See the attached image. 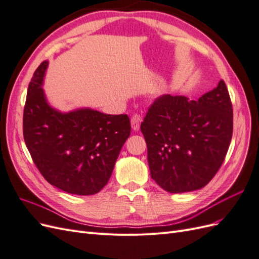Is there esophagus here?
<instances>
[{"instance_id":"34e87169","label":"esophagus","mask_w":259,"mask_h":259,"mask_svg":"<svg viewBox=\"0 0 259 259\" xmlns=\"http://www.w3.org/2000/svg\"><path fill=\"white\" fill-rule=\"evenodd\" d=\"M142 120L143 117L140 114L138 113H135L133 114L132 117H131V124H132V128L134 131H138L139 127H140V123H142Z\"/></svg>"}]
</instances>
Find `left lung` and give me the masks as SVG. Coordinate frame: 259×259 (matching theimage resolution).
<instances>
[{"instance_id":"1","label":"left lung","mask_w":259,"mask_h":259,"mask_svg":"<svg viewBox=\"0 0 259 259\" xmlns=\"http://www.w3.org/2000/svg\"><path fill=\"white\" fill-rule=\"evenodd\" d=\"M232 128L224 80L197 101L169 94L156 98L140 125L151 178L170 193L201 189L221 168Z\"/></svg>"}]
</instances>
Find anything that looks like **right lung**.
I'll list each match as a JSON object with an SVG mask.
<instances>
[{"label": "right lung", "instance_id": "add662e5", "mask_svg": "<svg viewBox=\"0 0 259 259\" xmlns=\"http://www.w3.org/2000/svg\"><path fill=\"white\" fill-rule=\"evenodd\" d=\"M48 65L43 61L37 67L28 86L22 120L26 146L51 185L72 194H95L108 184L131 134L130 117L92 109L55 110L42 90Z\"/></svg>", "mask_w": 259, "mask_h": 259}]
</instances>
